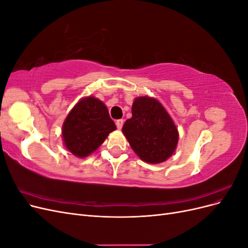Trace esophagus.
<instances>
[{
  "label": "esophagus",
  "instance_id": "34e87169",
  "mask_svg": "<svg viewBox=\"0 0 248 248\" xmlns=\"http://www.w3.org/2000/svg\"><path fill=\"white\" fill-rule=\"evenodd\" d=\"M123 124H124V120L123 119H119L116 121V125H117V128L118 129H121L123 127Z\"/></svg>",
  "mask_w": 248,
  "mask_h": 248
}]
</instances>
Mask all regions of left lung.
Masks as SVG:
<instances>
[{
  "instance_id": "1",
  "label": "left lung",
  "mask_w": 248,
  "mask_h": 248,
  "mask_svg": "<svg viewBox=\"0 0 248 248\" xmlns=\"http://www.w3.org/2000/svg\"><path fill=\"white\" fill-rule=\"evenodd\" d=\"M123 133L141 160L166 161L174 153L178 129L161 104L150 97H138L132 104V117L123 125Z\"/></svg>"
}]
</instances>
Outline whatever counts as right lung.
<instances>
[{
    "mask_svg": "<svg viewBox=\"0 0 248 248\" xmlns=\"http://www.w3.org/2000/svg\"><path fill=\"white\" fill-rule=\"evenodd\" d=\"M115 129L107 107L90 96L77 103L67 116L62 137L67 150L82 158L94 152Z\"/></svg>",
    "mask_w": 248,
    "mask_h": 248,
    "instance_id": "1",
    "label": "right lung"
}]
</instances>
